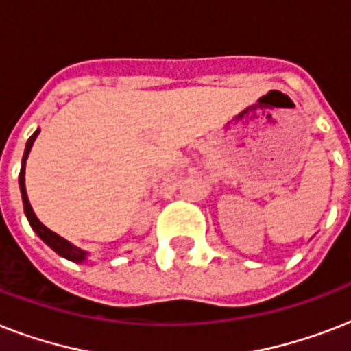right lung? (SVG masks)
I'll return each mask as SVG.
<instances>
[{"label": "right lung", "mask_w": 351, "mask_h": 351, "mask_svg": "<svg viewBox=\"0 0 351 351\" xmlns=\"http://www.w3.org/2000/svg\"><path fill=\"white\" fill-rule=\"evenodd\" d=\"M38 132H40V129H38V131H36L34 134L29 138V142H27V145H25L23 160H21V171H19V189H21V198H23L25 215H27V219H29L30 226H32V230L40 234V239L43 240L45 244L51 245L52 250L56 251L58 255L65 256V258H69V261H84L85 255H87L85 251H82L80 247H76V245L69 244L67 240L62 239L60 234H56L54 231H51L49 228H45V226L41 224L40 220H38V217L34 215L32 208H30L29 197H27V189H25V162H27V156H29L30 147H32V143H34L36 136H38Z\"/></svg>", "instance_id": "add662e5"}]
</instances>
